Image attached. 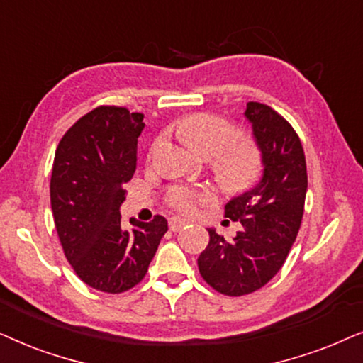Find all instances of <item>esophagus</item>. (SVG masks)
<instances>
[{
    "label": "esophagus",
    "instance_id": "1",
    "mask_svg": "<svg viewBox=\"0 0 363 363\" xmlns=\"http://www.w3.org/2000/svg\"><path fill=\"white\" fill-rule=\"evenodd\" d=\"M186 224H187V220L182 219V217H171V219H169V229L174 232L182 229Z\"/></svg>",
    "mask_w": 363,
    "mask_h": 363
}]
</instances>
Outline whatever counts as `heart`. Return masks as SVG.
I'll list each match as a JSON object with an SVG mask.
<instances>
[{
  "instance_id": "heart-1",
  "label": "heart",
  "mask_w": 363,
  "mask_h": 363,
  "mask_svg": "<svg viewBox=\"0 0 363 363\" xmlns=\"http://www.w3.org/2000/svg\"><path fill=\"white\" fill-rule=\"evenodd\" d=\"M176 133L192 149L211 156L212 169L227 189L240 191L249 187L260 171V151L250 138L238 134L235 125L211 113L186 116L174 125ZM162 143L157 138L154 149ZM212 201V192L204 187H172L167 204L182 214H191L197 206Z\"/></svg>"
}]
</instances>
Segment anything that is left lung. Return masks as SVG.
Returning <instances> with one entry per match:
<instances>
[{
    "label": "left lung",
    "instance_id": "obj_1",
    "mask_svg": "<svg viewBox=\"0 0 363 363\" xmlns=\"http://www.w3.org/2000/svg\"><path fill=\"white\" fill-rule=\"evenodd\" d=\"M244 114L262 156V179L225 204V217L240 220L242 229L232 239L209 229L197 259L202 279L230 297L259 291L279 272L301 229L307 194L306 154L292 125L254 101Z\"/></svg>",
    "mask_w": 363,
    "mask_h": 363
}]
</instances>
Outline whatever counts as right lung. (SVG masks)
<instances>
[{
	"label": "right lung",
	"mask_w": 363,
	"mask_h": 363,
	"mask_svg": "<svg viewBox=\"0 0 363 363\" xmlns=\"http://www.w3.org/2000/svg\"><path fill=\"white\" fill-rule=\"evenodd\" d=\"M144 114L99 106L77 119L57 144L51 209L67 262L96 291L121 294L144 279L167 220L121 225L124 184L136 171Z\"/></svg>",
	"instance_id": "1"
}]
</instances>
